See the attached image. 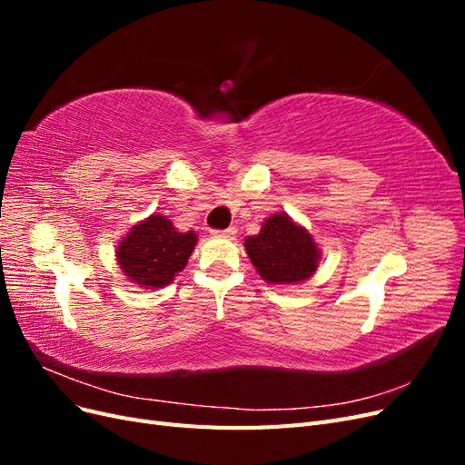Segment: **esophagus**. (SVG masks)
<instances>
[{"label":"esophagus","mask_w":465,"mask_h":465,"mask_svg":"<svg viewBox=\"0 0 465 465\" xmlns=\"http://www.w3.org/2000/svg\"><path fill=\"white\" fill-rule=\"evenodd\" d=\"M211 234H215V236H234L236 234V227H229V229H224V231H213Z\"/></svg>","instance_id":"esophagus-1"}]
</instances>
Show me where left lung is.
<instances>
[{
  "label": "left lung",
  "instance_id": "obj_1",
  "mask_svg": "<svg viewBox=\"0 0 465 465\" xmlns=\"http://www.w3.org/2000/svg\"><path fill=\"white\" fill-rule=\"evenodd\" d=\"M244 248L252 265L270 285L301 283L314 275L320 262L312 234L287 213L265 219L262 231L246 238Z\"/></svg>",
  "mask_w": 465,
  "mask_h": 465
}]
</instances>
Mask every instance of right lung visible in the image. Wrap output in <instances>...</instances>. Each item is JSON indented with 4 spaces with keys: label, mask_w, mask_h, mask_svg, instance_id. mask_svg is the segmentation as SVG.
Wrapping results in <instances>:
<instances>
[{
    "label": "right lung",
    "mask_w": 465,
    "mask_h": 465,
    "mask_svg": "<svg viewBox=\"0 0 465 465\" xmlns=\"http://www.w3.org/2000/svg\"><path fill=\"white\" fill-rule=\"evenodd\" d=\"M198 234L178 232L173 221L153 213L137 223L116 246V258L124 275L145 289H161L174 281L192 256Z\"/></svg>",
    "instance_id": "add662e5"
}]
</instances>
